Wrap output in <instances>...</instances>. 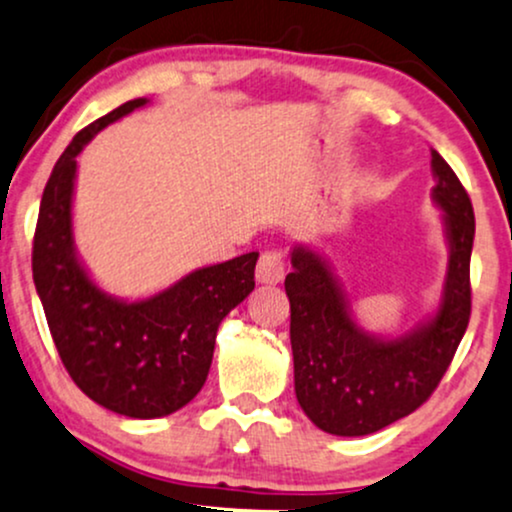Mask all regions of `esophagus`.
<instances>
[{
  "mask_svg": "<svg viewBox=\"0 0 512 512\" xmlns=\"http://www.w3.org/2000/svg\"><path fill=\"white\" fill-rule=\"evenodd\" d=\"M284 276H286V262L284 257H281V252L276 250L264 252L260 262H257V281H260V284H279V281H284Z\"/></svg>",
  "mask_w": 512,
  "mask_h": 512,
  "instance_id": "esophagus-1",
  "label": "esophagus"
}]
</instances>
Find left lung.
Segmentation results:
<instances>
[{
	"mask_svg": "<svg viewBox=\"0 0 512 512\" xmlns=\"http://www.w3.org/2000/svg\"><path fill=\"white\" fill-rule=\"evenodd\" d=\"M443 211L448 272L436 313L399 337L363 330L330 262L310 245L291 250L286 276L296 399L310 421L332 436H370L409 416L431 397L448 370L472 313L469 260L474 209L445 158L431 151Z\"/></svg>",
	"mask_w": 512,
	"mask_h": 512,
	"instance_id": "8db88e82",
	"label": "left lung"
}]
</instances>
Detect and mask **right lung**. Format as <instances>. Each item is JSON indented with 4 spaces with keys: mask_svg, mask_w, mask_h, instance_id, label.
Listing matches in <instances>:
<instances>
[{
    "mask_svg": "<svg viewBox=\"0 0 512 512\" xmlns=\"http://www.w3.org/2000/svg\"><path fill=\"white\" fill-rule=\"evenodd\" d=\"M149 103L127 101L81 129L52 168L33 238V281L60 358L86 397L129 419H161L197 397L221 320L255 289L260 252L199 267L139 301L103 291L74 243L76 156Z\"/></svg>",
    "mask_w": 512,
    "mask_h": 512,
    "instance_id": "1",
    "label": "right lung"
}]
</instances>
